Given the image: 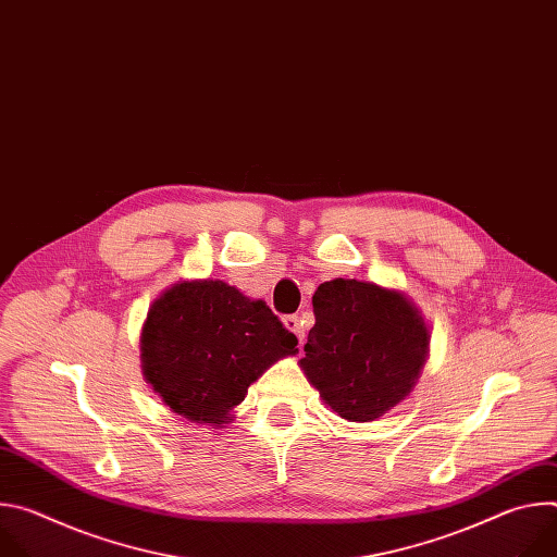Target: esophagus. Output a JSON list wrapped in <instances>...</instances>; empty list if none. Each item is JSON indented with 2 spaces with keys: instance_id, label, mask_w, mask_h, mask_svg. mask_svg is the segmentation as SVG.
<instances>
[{
  "instance_id": "obj_1",
  "label": "esophagus",
  "mask_w": 557,
  "mask_h": 557,
  "mask_svg": "<svg viewBox=\"0 0 557 557\" xmlns=\"http://www.w3.org/2000/svg\"><path fill=\"white\" fill-rule=\"evenodd\" d=\"M282 322H284L286 331H290V333H293V335L299 339V344H301L306 335H304V326H301V322H299V317H297V314H286Z\"/></svg>"
}]
</instances>
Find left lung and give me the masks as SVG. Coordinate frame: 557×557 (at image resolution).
I'll use <instances>...</instances> for the list:
<instances>
[{"label":"left lung","instance_id":"1","mask_svg":"<svg viewBox=\"0 0 557 557\" xmlns=\"http://www.w3.org/2000/svg\"><path fill=\"white\" fill-rule=\"evenodd\" d=\"M312 312L299 368L337 417L370 423L410 396L432 333L404 290L337 277L317 286Z\"/></svg>","mask_w":557,"mask_h":557}]
</instances>
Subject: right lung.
Here are the masks:
<instances>
[{"mask_svg":"<svg viewBox=\"0 0 557 557\" xmlns=\"http://www.w3.org/2000/svg\"><path fill=\"white\" fill-rule=\"evenodd\" d=\"M262 299L222 280H181L158 295L140 331L145 381L178 417L226 428L249 385L299 350Z\"/></svg>","mask_w":557,"mask_h":557,"instance_id":"obj_1","label":"right lung"}]
</instances>
